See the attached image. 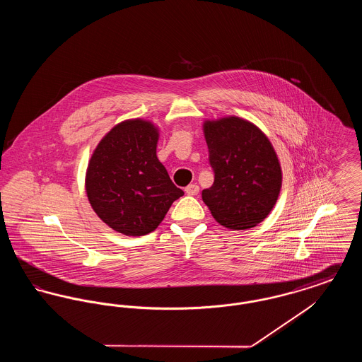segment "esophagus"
I'll return each mask as SVG.
<instances>
[{"instance_id": "obj_1", "label": "esophagus", "mask_w": 362, "mask_h": 362, "mask_svg": "<svg viewBox=\"0 0 362 362\" xmlns=\"http://www.w3.org/2000/svg\"><path fill=\"white\" fill-rule=\"evenodd\" d=\"M185 191L187 195H197L199 192V187L197 185H189Z\"/></svg>"}]
</instances>
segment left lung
Instances as JSON below:
<instances>
[{
    "instance_id": "obj_1",
    "label": "left lung",
    "mask_w": 362,
    "mask_h": 362,
    "mask_svg": "<svg viewBox=\"0 0 362 362\" xmlns=\"http://www.w3.org/2000/svg\"><path fill=\"white\" fill-rule=\"evenodd\" d=\"M214 183L202 199L217 223L240 230L262 223L276 205L282 171L276 151L254 123L228 117L204 123Z\"/></svg>"
}]
</instances>
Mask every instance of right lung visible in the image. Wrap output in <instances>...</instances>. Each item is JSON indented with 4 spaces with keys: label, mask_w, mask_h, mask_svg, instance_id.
<instances>
[{
    "label": "right lung",
    "mask_w": 362,
    "mask_h": 362,
    "mask_svg": "<svg viewBox=\"0 0 362 362\" xmlns=\"http://www.w3.org/2000/svg\"><path fill=\"white\" fill-rule=\"evenodd\" d=\"M152 122L130 119L114 126L96 146L86 170L88 199L100 220L126 236L153 232L185 192L156 156Z\"/></svg>",
    "instance_id": "right-lung-1"
}]
</instances>
